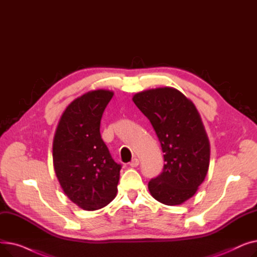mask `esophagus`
<instances>
[{
	"label": "esophagus",
	"mask_w": 257,
	"mask_h": 257,
	"mask_svg": "<svg viewBox=\"0 0 257 257\" xmlns=\"http://www.w3.org/2000/svg\"><path fill=\"white\" fill-rule=\"evenodd\" d=\"M139 165H140V160H139L138 158H133V159L131 160V163L129 164V166H130L131 168H137Z\"/></svg>",
	"instance_id": "1"
}]
</instances>
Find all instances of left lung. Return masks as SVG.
<instances>
[{
	"label": "left lung",
	"mask_w": 257,
	"mask_h": 257,
	"mask_svg": "<svg viewBox=\"0 0 257 257\" xmlns=\"http://www.w3.org/2000/svg\"><path fill=\"white\" fill-rule=\"evenodd\" d=\"M134 104L151 121L163 149V173L148 188L166 205H180L191 199L204 181L209 167L210 145L194 103L174 87L140 91Z\"/></svg>",
	"instance_id": "obj_1"
}]
</instances>
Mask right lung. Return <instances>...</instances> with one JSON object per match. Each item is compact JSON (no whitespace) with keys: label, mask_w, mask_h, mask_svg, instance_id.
Returning <instances> with one entry per match:
<instances>
[{"label":"right lung","mask_w":257,"mask_h":257,"mask_svg":"<svg viewBox=\"0 0 257 257\" xmlns=\"http://www.w3.org/2000/svg\"><path fill=\"white\" fill-rule=\"evenodd\" d=\"M113 91L96 89L71 102L53 140V166L64 194L84 210H97L115 198L120 166L100 134L102 114Z\"/></svg>","instance_id":"right-lung-1"}]
</instances>
